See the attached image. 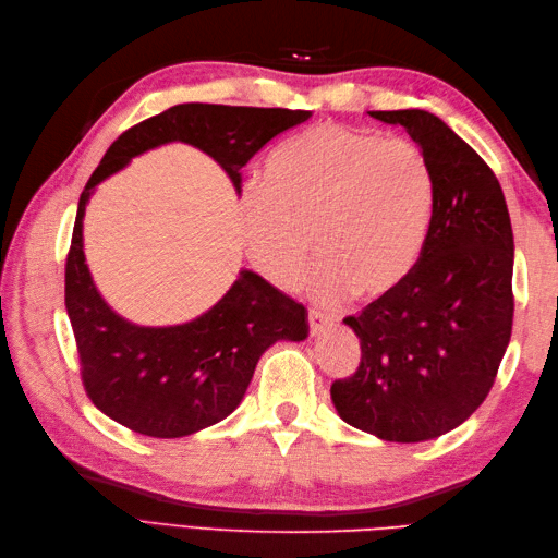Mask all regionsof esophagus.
I'll list each match as a JSON object with an SVG mask.
<instances>
[{
  "mask_svg": "<svg viewBox=\"0 0 558 558\" xmlns=\"http://www.w3.org/2000/svg\"><path fill=\"white\" fill-rule=\"evenodd\" d=\"M330 326H333V316L324 314V312H316V310H310V333L312 336L326 333Z\"/></svg>",
  "mask_w": 558,
  "mask_h": 558,
  "instance_id": "1",
  "label": "esophagus"
}]
</instances>
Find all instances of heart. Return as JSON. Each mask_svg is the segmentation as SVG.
<instances>
[{
  "label": "heart",
  "mask_w": 558,
  "mask_h": 558,
  "mask_svg": "<svg viewBox=\"0 0 558 558\" xmlns=\"http://www.w3.org/2000/svg\"><path fill=\"white\" fill-rule=\"evenodd\" d=\"M434 196L429 160L412 141L318 124L272 150L258 189L242 196L244 248L260 276L290 290L314 244V298H378L417 266Z\"/></svg>",
  "instance_id": "1"
}]
</instances>
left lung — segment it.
I'll return each instance as SVG.
<instances>
[{"mask_svg":"<svg viewBox=\"0 0 558 558\" xmlns=\"http://www.w3.org/2000/svg\"><path fill=\"white\" fill-rule=\"evenodd\" d=\"M369 117L405 126L429 160L434 213L410 276L345 318L362 362L330 398L354 429L420 444L460 426L494 386L513 328V230L499 180L444 120Z\"/></svg>","mask_w":558,"mask_h":558,"instance_id":"obj_1","label":"left lung"}]
</instances>
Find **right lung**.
I'll list each match as a JSON object with an SVG mask.
<instances>
[{"label":"right lung","mask_w":558,"mask_h":558,"mask_svg":"<svg viewBox=\"0 0 558 558\" xmlns=\"http://www.w3.org/2000/svg\"><path fill=\"white\" fill-rule=\"evenodd\" d=\"M310 117L306 110L184 102L132 126L102 156L78 198L64 300L83 386L110 420L153 438H182L218 424L242 402L260 354L278 340H304L310 324L300 302L246 268L194 322H126L102 300L83 254V216L96 186L141 153L180 141L216 160L240 194L244 165Z\"/></svg>","instance_id":"add662e5"}]
</instances>
